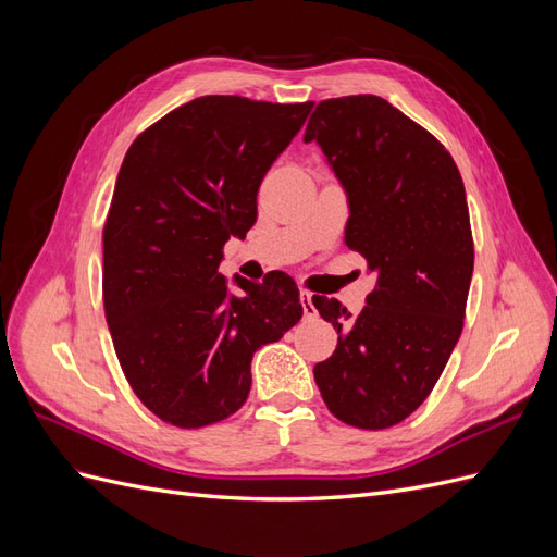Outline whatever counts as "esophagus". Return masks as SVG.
Segmentation results:
<instances>
[{
  "instance_id": "34e87169",
  "label": "esophagus",
  "mask_w": 557,
  "mask_h": 557,
  "mask_svg": "<svg viewBox=\"0 0 557 557\" xmlns=\"http://www.w3.org/2000/svg\"><path fill=\"white\" fill-rule=\"evenodd\" d=\"M299 301H301V309H305V318H315V305H313V295L301 290L299 293Z\"/></svg>"
}]
</instances>
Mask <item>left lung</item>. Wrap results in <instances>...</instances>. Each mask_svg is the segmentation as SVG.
<instances>
[{
    "label": "left lung",
    "instance_id": "obj_1",
    "mask_svg": "<svg viewBox=\"0 0 557 557\" xmlns=\"http://www.w3.org/2000/svg\"><path fill=\"white\" fill-rule=\"evenodd\" d=\"M305 141L346 190V246L379 276L358 315L313 295L339 334L315 385L342 423L393 428L428 399L462 334L474 272L465 183L448 150L376 95L320 102Z\"/></svg>",
    "mask_w": 557,
    "mask_h": 557
}]
</instances>
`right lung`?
I'll use <instances>...</instances> for the list:
<instances>
[{
    "instance_id": "1",
    "label": "right lung",
    "mask_w": 557,
    "mask_h": 557,
    "mask_svg": "<svg viewBox=\"0 0 557 557\" xmlns=\"http://www.w3.org/2000/svg\"><path fill=\"white\" fill-rule=\"evenodd\" d=\"M313 102L207 95L166 113L129 146L104 223V313L117 362L148 411L197 430L250 393V360L299 323L293 276L218 272L230 237L258 218L269 166Z\"/></svg>"
}]
</instances>
